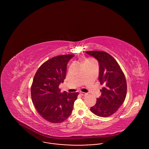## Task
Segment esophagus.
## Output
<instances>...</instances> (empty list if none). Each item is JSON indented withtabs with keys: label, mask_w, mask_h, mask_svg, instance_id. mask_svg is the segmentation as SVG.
I'll use <instances>...</instances> for the list:
<instances>
[{
	"label": "esophagus",
	"mask_w": 149,
	"mask_h": 149,
	"mask_svg": "<svg viewBox=\"0 0 149 149\" xmlns=\"http://www.w3.org/2000/svg\"><path fill=\"white\" fill-rule=\"evenodd\" d=\"M80 94L81 95H82V96H86V95H88V94L86 93L80 92Z\"/></svg>",
	"instance_id": "34e87169"
}]
</instances>
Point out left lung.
I'll return each instance as SVG.
<instances>
[{
	"mask_svg": "<svg viewBox=\"0 0 149 149\" xmlns=\"http://www.w3.org/2000/svg\"><path fill=\"white\" fill-rule=\"evenodd\" d=\"M86 53L97 60L99 79L104 86L100 90L101 96L91 108L93 113L106 117L114 113L123 103L127 93V83L120 65L113 57L104 51H91Z\"/></svg>",
	"mask_w": 149,
	"mask_h": 149,
	"instance_id": "left-lung-1",
	"label": "left lung"
}]
</instances>
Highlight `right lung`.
<instances>
[{"instance_id": "right-lung-1", "label": "right lung", "mask_w": 149, "mask_h": 149, "mask_svg": "<svg viewBox=\"0 0 149 149\" xmlns=\"http://www.w3.org/2000/svg\"><path fill=\"white\" fill-rule=\"evenodd\" d=\"M74 55L54 57L38 68L31 86V98L37 112L54 123L64 122L71 115L79 93L60 92L59 85L66 77L67 65Z\"/></svg>"}]
</instances>
